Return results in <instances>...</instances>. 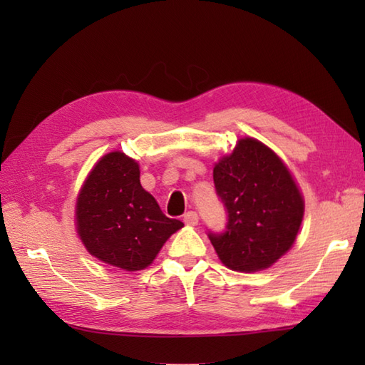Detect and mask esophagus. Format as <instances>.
I'll return each mask as SVG.
<instances>
[{"label":"esophagus","instance_id":"1","mask_svg":"<svg viewBox=\"0 0 365 365\" xmlns=\"http://www.w3.org/2000/svg\"><path fill=\"white\" fill-rule=\"evenodd\" d=\"M183 221H185V224H188V226H196V224L199 222V216L196 212L190 210L183 215Z\"/></svg>","mask_w":365,"mask_h":365}]
</instances>
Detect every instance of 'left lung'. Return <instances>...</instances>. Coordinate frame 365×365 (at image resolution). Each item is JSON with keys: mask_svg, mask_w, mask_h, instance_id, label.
Listing matches in <instances>:
<instances>
[{"mask_svg": "<svg viewBox=\"0 0 365 365\" xmlns=\"http://www.w3.org/2000/svg\"><path fill=\"white\" fill-rule=\"evenodd\" d=\"M213 182L227 212L226 229L208 230L221 262L246 273L273 265L292 247L304 213L289 169L267 145L245 138L215 166Z\"/></svg>", "mask_w": 365, "mask_h": 365, "instance_id": "8db88e82", "label": "left lung"}]
</instances>
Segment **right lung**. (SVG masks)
<instances>
[{
    "mask_svg": "<svg viewBox=\"0 0 365 365\" xmlns=\"http://www.w3.org/2000/svg\"><path fill=\"white\" fill-rule=\"evenodd\" d=\"M76 226L86 250L127 271L149 267L166 240L183 227L168 218L139 182V166L111 152L92 169L76 202Z\"/></svg>",
    "mask_w": 365,
    "mask_h": 365,
    "instance_id": "obj_1",
    "label": "right lung"
}]
</instances>
